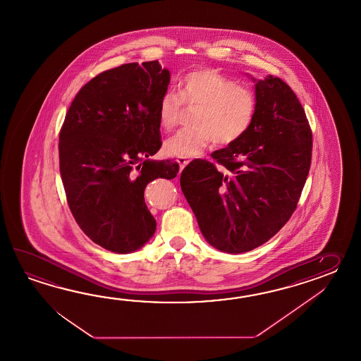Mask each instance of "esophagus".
I'll return each instance as SVG.
<instances>
[{
    "instance_id": "1",
    "label": "esophagus",
    "mask_w": 361,
    "mask_h": 361,
    "mask_svg": "<svg viewBox=\"0 0 361 361\" xmlns=\"http://www.w3.org/2000/svg\"><path fill=\"white\" fill-rule=\"evenodd\" d=\"M178 164H179V168L180 170H183L188 164H190V160L188 159H185V157H178L177 159Z\"/></svg>"
}]
</instances>
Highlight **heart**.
Segmentation results:
<instances>
[{
    "instance_id": "obj_1",
    "label": "heart",
    "mask_w": 361,
    "mask_h": 361,
    "mask_svg": "<svg viewBox=\"0 0 361 361\" xmlns=\"http://www.w3.org/2000/svg\"><path fill=\"white\" fill-rule=\"evenodd\" d=\"M178 92H165L157 106L162 130L177 126L184 106H197L195 126L165 140L164 152L173 157L199 156L213 140L219 146L235 143L250 129L257 112L253 90L236 85L214 69H195L178 82Z\"/></svg>"
}]
</instances>
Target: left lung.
I'll return each mask as SVG.
<instances>
[{"instance_id":"1","label":"left lung","mask_w":361,"mask_h":361,"mask_svg":"<svg viewBox=\"0 0 361 361\" xmlns=\"http://www.w3.org/2000/svg\"><path fill=\"white\" fill-rule=\"evenodd\" d=\"M252 77V76H250ZM257 112L245 135L184 168L180 187L207 243L224 253L250 252L289 221L306 183L312 134L290 86L255 80Z\"/></svg>"}]
</instances>
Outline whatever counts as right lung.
I'll use <instances>...</instances> for the list:
<instances>
[{"instance_id":"1","label":"right lung","mask_w":361,"mask_h":361,"mask_svg":"<svg viewBox=\"0 0 361 361\" xmlns=\"http://www.w3.org/2000/svg\"><path fill=\"white\" fill-rule=\"evenodd\" d=\"M170 72L159 61L123 64L81 87L59 135L69 209L85 235L109 252H137L156 231L147 184L173 179L178 162L152 160L161 147L157 106Z\"/></svg>"}]
</instances>
